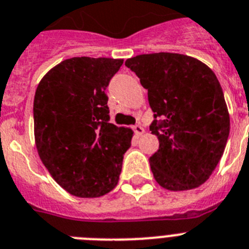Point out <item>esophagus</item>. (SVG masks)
I'll return each mask as SVG.
<instances>
[{
	"mask_svg": "<svg viewBox=\"0 0 249 249\" xmlns=\"http://www.w3.org/2000/svg\"><path fill=\"white\" fill-rule=\"evenodd\" d=\"M133 130L135 131V134H137V135H142V134L144 133V127H142L140 124H137L133 126Z\"/></svg>",
	"mask_w": 249,
	"mask_h": 249,
	"instance_id": "esophagus-1",
	"label": "esophagus"
}]
</instances>
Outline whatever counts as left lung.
Instances as JSON below:
<instances>
[{
    "label": "left lung",
    "instance_id": "8db88e82",
    "mask_svg": "<svg viewBox=\"0 0 249 249\" xmlns=\"http://www.w3.org/2000/svg\"><path fill=\"white\" fill-rule=\"evenodd\" d=\"M125 65L148 90L154 112L150 130L159 149L149 163L157 183L174 192L202 185L223 155L231 126L215 73L199 60L172 53L138 55Z\"/></svg>",
    "mask_w": 249,
    "mask_h": 249
}]
</instances>
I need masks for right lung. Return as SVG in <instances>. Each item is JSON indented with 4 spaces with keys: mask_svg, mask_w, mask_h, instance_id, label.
<instances>
[{
    "mask_svg": "<svg viewBox=\"0 0 249 249\" xmlns=\"http://www.w3.org/2000/svg\"><path fill=\"white\" fill-rule=\"evenodd\" d=\"M123 59L71 57L41 79L34 99L35 144L55 181L79 198L116 187L133 130L109 123L105 89Z\"/></svg>",
    "mask_w": 249,
    "mask_h": 249,
    "instance_id": "1",
    "label": "right lung"
}]
</instances>
